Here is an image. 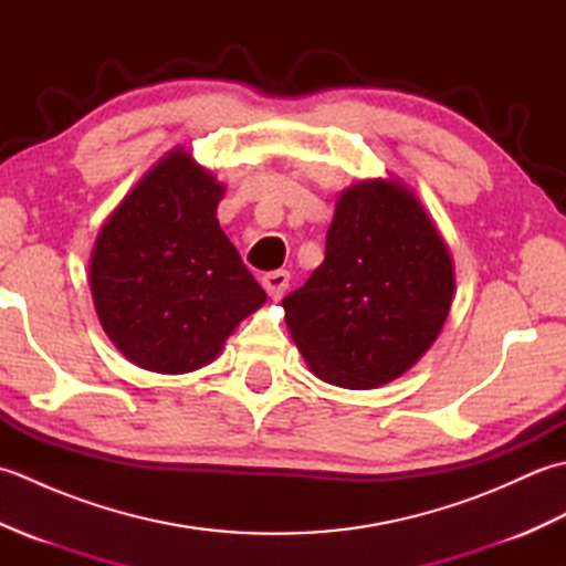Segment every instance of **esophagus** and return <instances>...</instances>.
<instances>
[{
    "mask_svg": "<svg viewBox=\"0 0 566 566\" xmlns=\"http://www.w3.org/2000/svg\"><path fill=\"white\" fill-rule=\"evenodd\" d=\"M290 280L292 276L286 270H274L262 276V286L268 290V294L274 298V302H280L286 292V286H290Z\"/></svg>",
    "mask_w": 566,
    "mask_h": 566,
    "instance_id": "34e87169",
    "label": "esophagus"
}]
</instances>
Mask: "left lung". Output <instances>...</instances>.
I'll return each instance as SVG.
<instances>
[{
  "mask_svg": "<svg viewBox=\"0 0 566 566\" xmlns=\"http://www.w3.org/2000/svg\"><path fill=\"white\" fill-rule=\"evenodd\" d=\"M452 292L450 252L420 201L394 179H371L343 191L326 260L282 306L318 379L371 389L436 343Z\"/></svg>",
  "mask_w": 566,
  "mask_h": 566,
  "instance_id": "obj_1",
  "label": "left lung"
}]
</instances>
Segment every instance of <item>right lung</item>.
<instances>
[{
    "instance_id": "add662e5",
    "label": "right lung",
    "mask_w": 566,
    "mask_h": 566,
    "mask_svg": "<svg viewBox=\"0 0 566 566\" xmlns=\"http://www.w3.org/2000/svg\"><path fill=\"white\" fill-rule=\"evenodd\" d=\"M223 187L172 150L104 223L92 250L97 316L130 363L182 375L211 363L268 294L221 231Z\"/></svg>"
}]
</instances>
